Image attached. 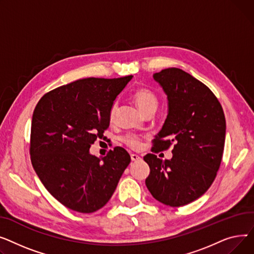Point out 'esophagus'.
<instances>
[{
	"instance_id": "obj_1",
	"label": "esophagus",
	"mask_w": 254,
	"mask_h": 254,
	"mask_svg": "<svg viewBox=\"0 0 254 254\" xmlns=\"http://www.w3.org/2000/svg\"><path fill=\"white\" fill-rule=\"evenodd\" d=\"M130 157H131V160H132L133 162H136V161H139V160H140V157H139L138 155H136V154H131Z\"/></svg>"
}]
</instances>
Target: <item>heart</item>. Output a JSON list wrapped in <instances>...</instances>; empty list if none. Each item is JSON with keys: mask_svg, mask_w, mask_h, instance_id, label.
<instances>
[{"mask_svg": "<svg viewBox=\"0 0 254 254\" xmlns=\"http://www.w3.org/2000/svg\"><path fill=\"white\" fill-rule=\"evenodd\" d=\"M133 99L137 104L139 110L144 114L150 110H156L158 107V98L156 94L146 88H138L133 93ZM118 107L114 103L110 110V121L113 122L116 119ZM124 142L131 148H138L141 145L140 139L135 135H127L124 137Z\"/></svg>", "mask_w": 254, "mask_h": 254, "instance_id": "obj_1", "label": "heart"}]
</instances>
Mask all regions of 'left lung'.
<instances>
[{
	"label": "left lung",
	"mask_w": 254,
	"mask_h": 254,
	"mask_svg": "<svg viewBox=\"0 0 254 254\" xmlns=\"http://www.w3.org/2000/svg\"><path fill=\"white\" fill-rule=\"evenodd\" d=\"M167 95L168 115L154 139L152 152L173 144L172 158L154 154L145 186L159 202L181 207L197 200L210 188L219 169L226 140V118L218 99L202 82L176 67L154 73Z\"/></svg>",
	"instance_id": "left-lung-1"
}]
</instances>
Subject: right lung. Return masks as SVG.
Masks as SVG:
<instances>
[{"mask_svg": "<svg viewBox=\"0 0 254 254\" xmlns=\"http://www.w3.org/2000/svg\"><path fill=\"white\" fill-rule=\"evenodd\" d=\"M132 76L87 78L45 94L33 114L31 160L40 181L69 209L91 213L106 205L129 165L125 148L103 158L89 152L110 126V110Z\"/></svg>", "mask_w": 254, "mask_h": 254, "instance_id": "add662e5", "label": "right lung"}]
</instances>
